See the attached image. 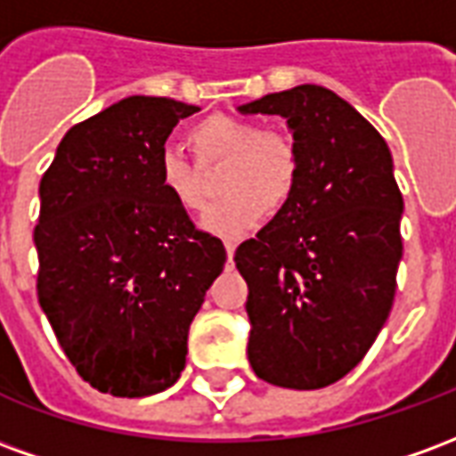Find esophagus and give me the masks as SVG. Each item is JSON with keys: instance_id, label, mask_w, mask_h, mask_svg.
Listing matches in <instances>:
<instances>
[{"instance_id": "1", "label": "esophagus", "mask_w": 456, "mask_h": 456, "mask_svg": "<svg viewBox=\"0 0 456 456\" xmlns=\"http://www.w3.org/2000/svg\"><path fill=\"white\" fill-rule=\"evenodd\" d=\"M224 248H227V258L232 261V256H234V248H237V244L234 241H224Z\"/></svg>"}]
</instances>
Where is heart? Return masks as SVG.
Segmentation results:
<instances>
[{"label":"heart","instance_id":"obj_1","mask_svg":"<svg viewBox=\"0 0 456 456\" xmlns=\"http://www.w3.org/2000/svg\"><path fill=\"white\" fill-rule=\"evenodd\" d=\"M185 141L198 163L178 151H163L159 159L160 190L185 215H198L209 200L205 170L224 166L219 188L227 198L202 219V227L217 237H241L266 212L283 209L296 195L300 153L283 131L264 129L244 117L209 114L190 126Z\"/></svg>","mask_w":456,"mask_h":456}]
</instances>
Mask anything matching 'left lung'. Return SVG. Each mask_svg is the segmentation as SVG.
<instances>
[{
    "instance_id": "1",
    "label": "left lung",
    "mask_w": 456,
    "mask_h": 456,
    "mask_svg": "<svg viewBox=\"0 0 456 456\" xmlns=\"http://www.w3.org/2000/svg\"><path fill=\"white\" fill-rule=\"evenodd\" d=\"M239 112L286 117L300 153L296 195L234 251L248 286V363L281 388H325L362 362L391 313L403 256L391 151L320 85Z\"/></svg>"
}]
</instances>
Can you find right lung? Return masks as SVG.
I'll list each match as a JSON object with an SVG mask.
<instances>
[{
    "label": "right lung",
    "instance_id": "add662e5",
    "mask_svg": "<svg viewBox=\"0 0 456 456\" xmlns=\"http://www.w3.org/2000/svg\"><path fill=\"white\" fill-rule=\"evenodd\" d=\"M195 112L126 97L75 124L41 178L38 303L80 379L117 398L178 381L190 322L227 261L159 183L163 143Z\"/></svg>",
    "mask_w": 456,
    "mask_h": 456
}]
</instances>
